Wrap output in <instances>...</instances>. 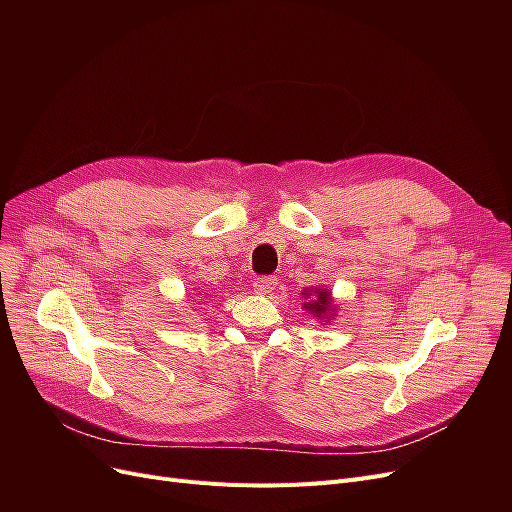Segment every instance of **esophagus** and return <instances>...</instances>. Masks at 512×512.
<instances>
[{
  "label": "esophagus",
  "instance_id": "obj_1",
  "mask_svg": "<svg viewBox=\"0 0 512 512\" xmlns=\"http://www.w3.org/2000/svg\"><path fill=\"white\" fill-rule=\"evenodd\" d=\"M276 286H278V278H274V276H261V278H255V282H253V288L259 294L272 292Z\"/></svg>",
  "mask_w": 512,
  "mask_h": 512
}]
</instances>
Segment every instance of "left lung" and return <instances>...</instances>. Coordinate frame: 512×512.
Instances as JSON below:
<instances>
[{
  "instance_id": "8db88e82",
  "label": "left lung",
  "mask_w": 512,
  "mask_h": 512,
  "mask_svg": "<svg viewBox=\"0 0 512 512\" xmlns=\"http://www.w3.org/2000/svg\"><path fill=\"white\" fill-rule=\"evenodd\" d=\"M313 292H315V297H312L305 307L319 317L321 313H326L328 307H330V292L328 290H313ZM309 296H311V290H305V297L308 299Z\"/></svg>"
}]
</instances>
